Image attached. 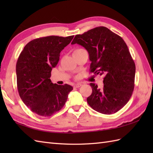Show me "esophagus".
I'll return each mask as SVG.
<instances>
[{"label":"esophagus","instance_id":"esophagus-1","mask_svg":"<svg viewBox=\"0 0 153 153\" xmlns=\"http://www.w3.org/2000/svg\"><path fill=\"white\" fill-rule=\"evenodd\" d=\"M82 85L81 83H77V84H75L74 85V87H75V88H79V87H80Z\"/></svg>","mask_w":153,"mask_h":153}]
</instances>
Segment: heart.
I'll return each mask as SVG.
<instances>
[{"mask_svg":"<svg viewBox=\"0 0 153 153\" xmlns=\"http://www.w3.org/2000/svg\"><path fill=\"white\" fill-rule=\"evenodd\" d=\"M81 49V48H78V49H76V50H75L74 51V52H76V51H79V50H80Z\"/></svg>","mask_w":153,"mask_h":153,"instance_id":"heart-1","label":"heart"}]
</instances>
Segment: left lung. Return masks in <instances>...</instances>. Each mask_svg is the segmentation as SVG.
I'll use <instances>...</instances> for the list:
<instances>
[{"mask_svg":"<svg viewBox=\"0 0 153 153\" xmlns=\"http://www.w3.org/2000/svg\"><path fill=\"white\" fill-rule=\"evenodd\" d=\"M76 43L88 52L91 72L105 76L103 89L90 83L92 93L87 103L104 114L117 112L128 103L134 89L135 65L125 41L100 26L76 35L71 45Z\"/></svg>","mask_w":153,"mask_h":153,"instance_id":"obj_1","label":"left lung"}]
</instances>
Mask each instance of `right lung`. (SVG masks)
<instances>
[{
  "mask_svg": "<svg viewBox=\"0 0 153 153\" xmlns=\"http://www.w3.org/2000/svg\"><path fill=\"white\" fill-rule=\"evenodd\" d=\"M74 35L35 39L25 45L16 63L17 87L22 101L32 112L51 116L62 108L73 87L53 83L51 71L60 59V53Z\"/></svg>",
  "mask_w": 153,
  "mask_h": 153,
  "instance_id": "1",
  "label": "right lung"
}]
</instances>
